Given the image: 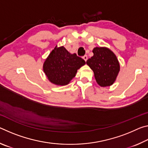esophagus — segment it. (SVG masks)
Returning a JSON list of instances; mask_svg holds the SVG:
<instances>
[{"mask_svg":"<svg viewBox=\"0 0 148 148\" xmlns=\"http://www.w3.org/2000/svg\"><path fill=\"white\" fill-rule=\"evenodd\" d=\"M83 59L85 60V61H86L87 60V56H84L83 57Z\"/></svg>","mask_w":148,"mask_h":148,"instance_id":"obj_1","label":"esophagus"}]
</instances>
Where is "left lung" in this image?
Instances as JSON below:
<instances>
[{
  "label": "left lung",
  "mask_w": 148,
  "mask_h": 148,
  "mask_svg": "<svg viewBox=\"0 0 148 148\" xmlns=\"http://www.w3.org/2000/svg\"><path fill=\"white\" fill-rule=\"evenodd\" d=\"M93 56L86 61L94 72L95 78L100 86H110L116 81L120 70L118 60L113 52L105 47H96Z\"/></svg>",
  "instance_id": "obj_1"
}]
</instances>
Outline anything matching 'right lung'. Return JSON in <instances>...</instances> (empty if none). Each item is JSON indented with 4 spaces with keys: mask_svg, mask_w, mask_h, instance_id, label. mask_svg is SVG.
I'll list each match as a JSON object with an SVG mask.
<instances>
[{
    "mask_svg": "<svg viewBox=\"0 0 148 148\" xmlns=\"http://www.w3.org/2000/svg\"><path fill=\"white\" fill-rule=\"evenodd\" d=\"M85 64L86 61L76 53H70L63 46H56L44 62L43 70L52 84L66 86Z\"/></svg>",
    "mask_w": 148,
    "mask_h": 148,
    "instance_id": "right-lung-1",
    "label": "right lung"
}]
</instances>
